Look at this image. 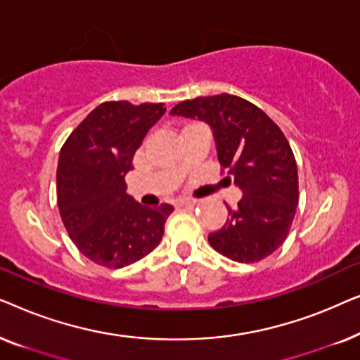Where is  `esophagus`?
Instances as JSON below:
<instances>
[{"mask_svg":"<svg viewBox=\"0 0 360 360\" xmlns=\"http://www.w3.org/2000/svg\"><path fill=\"white\" fill-rule=\"evenodd\" d=\"M195 205H196L195 200H188V198L179 200V206H195Z\"/></svg>","mask_w":360,"mask_h":360,"instance_id":"34e87169","label":"esophagus"}]
</instances>
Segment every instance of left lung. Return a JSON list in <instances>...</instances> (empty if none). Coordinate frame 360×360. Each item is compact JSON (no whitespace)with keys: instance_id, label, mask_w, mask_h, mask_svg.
Instances as JSON below:
<instances>
[{"instance_id":"obj_1","label":"left lung","mask_w":360,"mask_h":360,"mask_svg":"<svg viewBox=\"0 0 360 360\" xmlns=\"http://www.w3.org/2000/svg\"><path fill=\"white\" fill-rule=\"evenodd\" d=\"M172 116L205 121L211 127L229 184L243 191L229 218L208 236L211 248L236 262H259L287 239L298 205V172L280 127L244 98L201 96L172 108Z\"/></svg>"}]
</instances>
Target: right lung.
<instances>
[{"instance_id": "obj_1", "label": "right lung", "mask_w": 360, "mask_h": 360, "mask_svg": "<svg viewBox=\"0 0 360 360\" xmlns=\"http://www.w3.org/2000/svg\"><path fill=\"white\" fill-rule=\"evenodd\" d=\"M164 103L96 106L63 144L57 165V205L78 250L98 265L121 269L159 245L174 206L147 208L126 193V174Z\"/></svg>"}]
</instances>
